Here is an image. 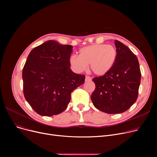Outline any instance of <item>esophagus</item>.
I'll return each mask as SVG.
<instances>
[{"label":"esophagus","mask_w":157,"mask_h":157,"mask_svg":"<svg viewBox=\"0 0 157 157\" xmlns=\"http://www.w3.org/2000/svg\"><path fill=\"white\" fill-rule=\"evenodd\" d=\"M91 80H92L91 77H90L88 76H86V77H85V81H90Z\"/></svg>","instance_id":"1"}]
</instances>
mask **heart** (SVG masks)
Returning a JSON list of instances; mask_svg holds the SVG:
<instances>
[{
    "instance_id": "heart-1",
    "label": "heart",
    "mask_w": 157,
    "mask_h": 157,
    "mask_svg": "<svg viewBox=\"0 0 157 157\" xmlns=\"http://www.w3.org/2000/svg\"><path fill=\"white\" fill-rule=\"evenodd\" d=\"M117 58V49L113 45L94 44L81 48L78 56L72 55L69 63L76 72H82L87 65L91 72L97 76H103L114 66Z\"/></svg>"
}]
</instances>
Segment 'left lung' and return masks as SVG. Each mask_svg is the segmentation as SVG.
I'll return each instance as SVG.
<instances>
[{
    "label": "left lung",
    "mask_w": 157,
    "mask_h": 157,
    "mask_svg": "<svg viewBox=\"0 0 157 157\" xmlns=\"http://www.w3.org/2000/svg\"><path fill=\"white\" fill-rule=\"evenodd\" d=\"M117 58L113 68L92 81L95 88L91 95L97 109L108 114L128 110L136 101L141 73L137 56L120 41L115 40Z\"/></svg>",
    "instance_id": "1"
}]
</instances>
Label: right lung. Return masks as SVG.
<instances>
[{"instance_id":"obj_1","label":"right lung","mask_w":157,"mask_h":157,"mask_svg":"<svg viewBox=\"0 0 157 157\" xmlns=\"http://www.w3.org/2000/svg\"><path fill=\"white\" fill-rule=\"evenodd\" d=\"M71 45L48 40L29 53L22 71L23 94L37 114L52 117L63 112L73 90L84 83L85 76L73 72Z\"/></svg>"}]
</instances>
